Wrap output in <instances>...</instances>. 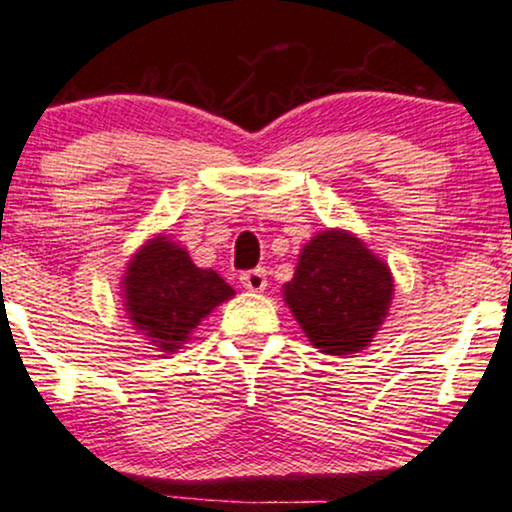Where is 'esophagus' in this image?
Returning <instances> with one entry per match:
<instances>
[{
	"label": "esophagus",
	"mask_w": 512,
	"mask_h": 512,
	"mask_svg": "<svg viewBox=\"0 0 512 512\" xmlns=\"http://www.w3.org/2000/svg\"><path fill=\"white\" fill-rule=\"evenodd\" d=\"M239 280H242V285H244L249 292H263V290H266V285H268L266 270H263V268L244 270V273L239 275Z\"/></svg>",
	"instance_id": "obj_1"
}]
</instances>
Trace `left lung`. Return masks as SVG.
Here are the masks:
<instances>
[{
    "label": "left lung",
    "mask_w": 512,
    "mask_h": 512,
    "mask_svg": "<svg viewBox=\"0 0 512 512\" xmlns=\"http://www.w3.org/2000/svg\"><path fill=\"white\" fill-rule=\"evenodd\" d=\"M282 297L311 345L342 357L364 350L381 328L393 299V275L362 239L326 230L302 249Z\"/></svg>",
    "instance_id": "8db88e82"
}]
</instances>
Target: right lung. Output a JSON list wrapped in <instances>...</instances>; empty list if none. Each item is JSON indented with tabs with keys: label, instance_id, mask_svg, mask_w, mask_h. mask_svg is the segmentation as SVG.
I'll use <instances>...</instances> for the list:
<instances>
[{
	"label": "right lung",
	"instance_id": "right-lung-1",
	"mask_svg": "<svg viewBox=\"0 0 512 512\" xmlns=\"http://www.w3.org/2000/svg\"><path fill=\"white\" fill-rule=\"evenodd\" d=\"M122 287L134 328L165 354L182 350L191 330L234 294L215 270L196 268L182 246L165 234L136 251Z\"/></svg>",
	"mask_w": 512,
	"mask_h": 512
}]
</instances>
